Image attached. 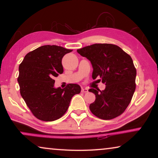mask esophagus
<instances>
[{"label":"esophagus","mask_w":158,"mask_h":158,"mask_svg":"<svg viewBox=\"0 0 158 158\" xmlns=\"http://www.w3.org/2000/svg\"><path fill=\"white\" fill-rule=\"evenodd\" d=\"M81 92L82 93H87L88 92V89H86V88H82Z\"/></svg>","instance_id":"esophagus-1"}]
</instances>
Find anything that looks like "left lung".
I'll return each mask as SVG.
<instances>
[{
	"instance_id": "left-lung-1",
	"label": "left lung",
	"mask_w": 158,
	"mask_h": 158,
	"mask_svg": "<svg viewBox=\"0 0 158 158\" xmlns=\"http://www.w3.org/2000/svg\"><path fill=\"white\" fill-rule=\"evenodd\" d=\"M92 64V77L100 78L106 85L104 90L89 91L95 95L90 110L99 118L111 120L120 116L129 105L136 89L137 70L129 54L112 44H94L77 49Z\"/></svg>"
}]
</instances>
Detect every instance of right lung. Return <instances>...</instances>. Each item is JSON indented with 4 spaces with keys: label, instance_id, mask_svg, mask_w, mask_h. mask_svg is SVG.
Wrapping results in <instances>:
<instances>
[{
    "label": "right lung",
    "instance_id": "right-lung-1",
    "mask_svg": "<svg viewBox=\"0 0 158 158\" xmlns=\"http://www.w3.org/2000/svg\"><path fill=\"white\" fill-rule=\"evenodd\" d=\"M73 50L44 45L28 53L19 67L17 81L21 97L32 114L43 121H53L68 110L71 99L81 92L78 84L53 87L54 77L63 73L62 58Z\"/></svg>",
    "mask_w": 158,
    "mask_h": 158
}]
</instances>
